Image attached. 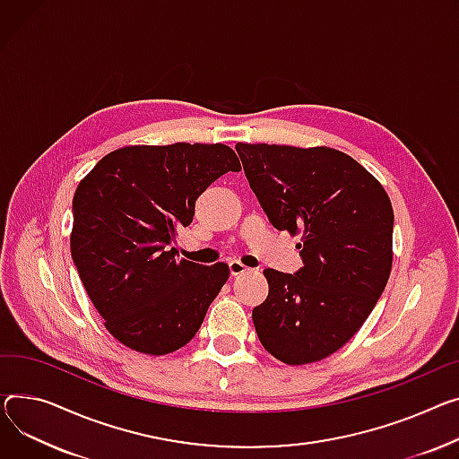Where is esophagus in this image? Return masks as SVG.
<instances>
[{
	"label": "esophagus",
	"instance_id": "esophagus-1",
	"mask_svg": "<svg viewBox=\"0 0 459 459\" xmlns=\"http://www.w3.org/2000/svg\"><path fill=\"white\" fill-rule=\"evenodd\" d=\"M247 269H249V267H247V265H243L239 260H230V262H229V271H230L232 277H236V274L246 273Z\"/></svg>",
	"mask_w": 459,
	"mask_h": 459
}]
</instances>
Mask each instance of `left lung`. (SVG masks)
Here are the masks:
<instances>
[{
  "mask_svg": "<svg viewBox=\"0 0 459 459\" xmlns=\"http://www.w3.org/2000/svg\"><path fill=\"white\" fill-rule=\"evenodd\" d=\"M271 225L300 234L302 267L265 269L253 310L264 349L288 365L342 349L369 317L393 264V208L380 182L330 147L236 143Z\"/></svg>",
  "mask_w": 459,
  "mask_h": 459,
  "instance_id": "left-lung-1",
  "label": "left lung"
}]
</instances>
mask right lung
<instances>
[{
	"label": "right lung",
	"instance_id": "1",
	"mask_svg": "<svg viewBox=\"0 0 459 459\" xmlns=\"http://www.w3.org/2000/svg\"><path fill=\"white\" fill-rule=\"evenodd\" d=\"M223 143L129 145L103 157L74 195L72 258L107 330L126 347L162 356L197 333L229 265L177 260L171 243L197 197L239 171Z\"/></svg>",
	"mask_w": 459,
	"mask_h": 459
}]
</instances>
